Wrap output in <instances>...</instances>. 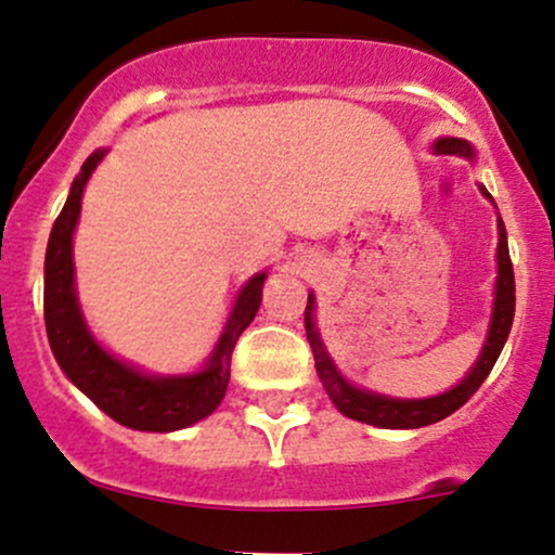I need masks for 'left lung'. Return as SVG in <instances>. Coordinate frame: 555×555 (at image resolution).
<instances>
[{
  "instance_id": "1",
  "label": "left lung",
  "mask_w": 555,
  "mask_h": 555,
  "mask_svg": "<svg viewBox=\"0 0 555 555\" xmlns=\"http://www.w3.org/2000/svg\"><path fill=\"white\" fill-rule=\"evenodd\" d=\"M433 154H453V157H464L475 162V146L466 139H453V135H443V139L433 141ZM485 198L493 202V196L488 194L485 185H479ZM498 209V207H495ZM495 291H493V314H490L488 335H485L482 351L475 364L469 366V372L453 385L451 390L429 398H393L375 393V390H366L353 385L351 379L344 377V372L335 366L333 357L327 353L325 340H322L320 330H317V298L309 294L307 311H304V322H307V338L311 344V353H314V366L317 375H320L322 388L330 396V401L335 403L340 414L348 420L364 422V425L383 427V429H416L435 425V422L451 416L456 409H462L479 385L485 383V377L490 375L493 364L501 357L503 346H506L508 333H512L514 322V267L512 257H508V238H506V225H503L501 215H498V251H495Z\"/></svg>"
}]
</instances>
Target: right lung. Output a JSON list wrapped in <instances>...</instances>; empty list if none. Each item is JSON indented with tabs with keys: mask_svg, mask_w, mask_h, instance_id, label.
<instances>
[{
	"mask_svg": "<svg viewBox=\"0 0 555 555\" xmlns=\"http://www.w3.org/2000/svg\"><path fill=\"white\" fill-rule=\"evenodd\" d=\"M104 157L107 149H96L83 162L49 235L47 259H43V322H47L49 346L67 379L112 420L141 433H176L202 422L225 398L230 357L238 335L257 317L267 272H257L241 285L225 327L198 372L154 375L117 359L93 338L86 325L76 291V261H73V235L78 228L86 183Z\"/></svg>",
	"mask_w": 555,
	"mask_h": 555,
	"instance_id": "add662e5",
	"label": "right lung"
}]
</instances>
